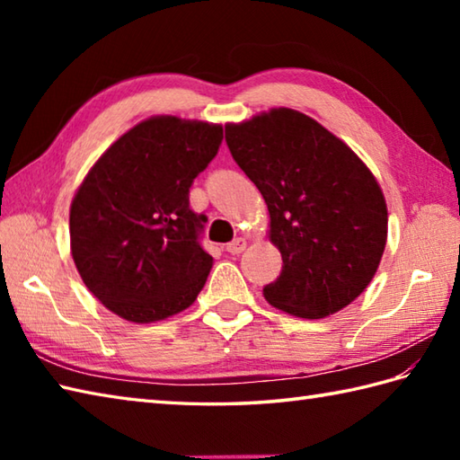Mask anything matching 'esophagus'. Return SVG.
Wrapping results in <instances>:
<instances>
[{"label":"esophagus","instance_id":"obj_1","mask_svg":"<svg viewBox=\"0 0 460 460\" xmlns=\"http://www.w3.org/2000/svg\"><path fill=\"white\" fill-rule=\"evenodd\" d=\"M245 247H247V241L243 237H237L227 245V252H231V255H239V252L245 251Z\"/></svg>","mask_w":460,"mask_h":460}]
</instances>
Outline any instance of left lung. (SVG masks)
Returning a JSON list of instances; mask_svg holds the SVG:
<instances>
[{"instance_id": "obj_1", "label": "left lung", "mask_w": 460, "mask_h": 460, "mask_svg": "<svg viewBox=\"0 0 460 460\" xmlns=\"http://www.w3.org/2000/svg\"><path fill=\"white\" fill-rule=\"evenodd\" d=\"M229 152L270 215L282 270L262 295L287 314L324 318L374 279L387 241V205L367 165L314 119L272 109L225 126Z\"/></svg>"}]
</instances>
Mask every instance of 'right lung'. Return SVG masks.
I'll use <instances>...</instances> for the list:
<instances>
[{
  "label": "right lung",
  "instance_id": "obj_1",
  "mask_svg": "<svg viewBox=\"0 0 460 460\" xmlns=\"http://www.w3.org/2000/svg\"><path fill=\"white\" fill-rule=\"evenodd\" d=\"M221 140V124L152 116L122 134L76 190L71 255L116 316L150 324L198 298L213 257L199 245L208 217L190 209V188Z\"/></svg>",
  "mask_w": 460,
  "mask_h": 460
}]
</instances>
